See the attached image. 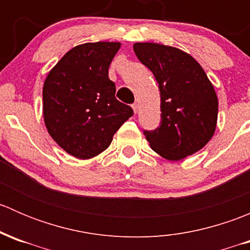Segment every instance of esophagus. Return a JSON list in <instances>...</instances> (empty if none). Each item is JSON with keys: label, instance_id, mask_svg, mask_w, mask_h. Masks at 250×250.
Wrapping results in <instances>:
<instances>
[{"label": "esophagus", "instance_id": "esophagus-1", "mask_svg": "<svg viewBox=\"0 0 250 250\" xmlns=\"http://www.w3.org/2000/svg\"><path fill=\"white\" fill-rule=\"evenodd\" d=\"M132 107H133V111H134V113H137L138 110H139V104H138V103H134V104L132 105Z\"/></svg>", "mask_w": 250, "mask_h": 250}]
</instances>
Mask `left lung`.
<instances>
[{"mask_svg": "<svg viewBox=\"0 0 250 250\" xmlns=\"http://www.w3.org/2000/svg\"><path fill=\"white\" fill-rule=\"evenodd\" d=\"M138 59L152 71L161 93V125L144 130L151 148L180 161L207 145L218 121V97L200 64L188 53L165 44L134 43Z\"/></svg>", "mask_w": 250, "mask_h": 250, "instance_id": "1", "label": "left lung"}]
</instances>
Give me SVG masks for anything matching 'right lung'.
Wrapping results in <instances>:
<instances>
[{
  "instance_id": "obj_1",
  "label": "right lung",
  "mask_w": 250,
  "mask_h": 250,
  "mask_svg": "<svg viewBox=\"0 0 250 250\" xmlns=\"http://www.w3.org/2000/svg\"><path fill=\"white\" fill-rule=\"evenodd\" d=\"M120 42L84 43L70 49L43 84V118L53 140L74 157L88 160L106 150L133 116L115 97L109 66Z\"/></svg>"
}]
</instances>
